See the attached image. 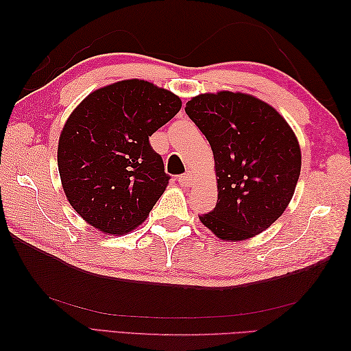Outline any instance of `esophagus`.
Listing matches in <instances>:
<instances>
[{"instance_id": "obj_1", "label": "esophagus", "mask_w": 351, "mask_h": 351, "mask_svg": "<svg viewBox=\"0 0 351 351\" xmlns=\"http://www.w3.org/2000/svg\"><path fill=\"white\" fill-rule=\"evenodd\" d=\"M178 182H180L182 187H190L191 182H193V176L190 173H185V175H181L180 178H178Z\"/></svg>"}]
</instances>
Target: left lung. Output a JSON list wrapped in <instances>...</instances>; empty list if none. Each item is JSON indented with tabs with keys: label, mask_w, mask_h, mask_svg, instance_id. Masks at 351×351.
Here are the masks:
<instances>
[{
	"label": "left lung",
	"mask_w": 351,
	"mask_h": 351,
	"mask_svg": "<svg viewBox=\"0 0 351 351\" xmlns=\"http://www.w3.org/2000/svg\"><path fill=\"white\" fill-rule=\"evenodd\" d=\"M185 113L210 141L217 205L200 221L221 240L241 241L270 228L293 199L302 154L278 111L255 96L204 93Z\"/></svg>",
	"instance_id": "1"
}]
</instances>
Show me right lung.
<instances>
[{
    "instance_id": "right-lung-1",
    "label": "right lung",
    "mask_w": 351,
    "mask_h": 351,
    "mask_svg": "<svg viewBox=\"0 0 351 351\" xmlns=\"http://www.w3.org/2000/svg\"><path fill=\"white\" fill-rule=\"evenodd\" d=\"M182 102L143 80L90 93L72 111L58 140L64 195L88 225L121 235L145 221L170 176L149 137Z\"/></svg>"
}]
</instances>
